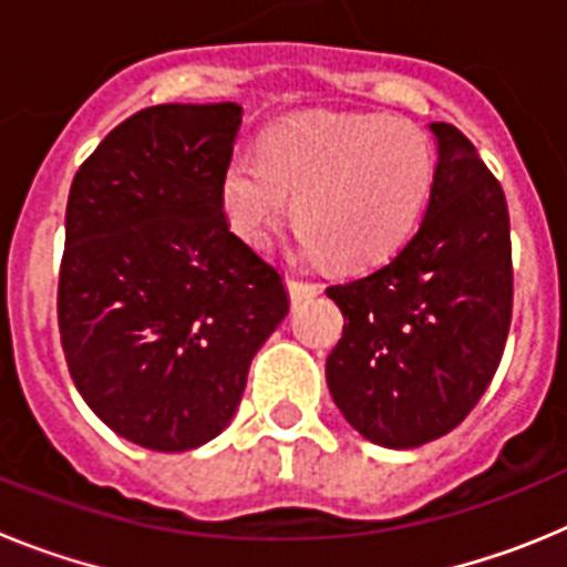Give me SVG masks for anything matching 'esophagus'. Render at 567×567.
<instances>
[{
    "label": "esophagus",
    "instance_id": "esophagus-1",
    "mask_svg": "<svg viewBox=\"0 0 567 567\" xmlns=\"http://www.w3.org/2000/svg\"><path fill=\"white\" fill-rule=\"evenodd\" d=\"M287 289L289 295H292V300H303V298H312V295H318L320 284H312V280H303L298 278V275H287Z\"/></svg>",
    "mask_w": 567,
    "mask_h": 567
}]
</instances>
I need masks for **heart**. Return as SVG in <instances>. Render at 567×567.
Listing matches in <instances>:
<instances>
[{"mask_svg":"<svg viewBox=\"0 0 567 567\" xmlns=\"http://www.w3.org/2000/svg\"><path fill=\"white\" fill-rule=\"evenodd\" d=\"M437 175L432 138L389 115H303L267 130L258 155L235 153L221 207L247 244H267L289 215L300 249L334 267H374L417 227Z\"/></svg>","mask_w":567,"mask_h":567,"instance_id":"1","label":"heart"}]
</instances>
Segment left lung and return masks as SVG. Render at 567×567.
I'll use <instances>...</instances> for the list:
<instances>
[{
	"label": "left lung",
	"mask_w": 567,
	"mask_h": 567,
	"mask_svg": "<svg viewBox=\"0 0 567 567\" xmlns=\"http://www.w3.org/2000/svg\"><path fill=\"white\" fill-rule=\"evenodd\" d=\"M437 175L417 233L383 267L329 287L343 334L327 383L343 417L414 449L468 417L503 358L514 307L508 204L457 127L434 122Z\"/></svg>",
	"instance_id": "1"
}]
</instances>
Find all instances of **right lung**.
Returning a JSON list of instances; mask_svg holds the SVG:
<instances>
[{
  "label": "right lung",
  "instance_id": "right-lung-1",
  "mask_svg": "<svg viewBox=\"0 0 567 567\" xmlns=\"http://www.w3.org/2000/svg\"><path fill=\"white\" fill-rule=\"evenodd\" d=\"M240 107L155 104L70 184L59 334L84 403L118 437L189 452L218 437L289 312L278 269L229 229L221 175Z\"/></svg>",
  "mask_w": 567,
  "mask_h": 567
}]
</instances>
